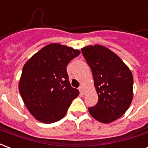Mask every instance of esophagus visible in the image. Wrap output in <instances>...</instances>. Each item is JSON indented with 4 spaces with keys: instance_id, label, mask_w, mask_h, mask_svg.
<instances>
[{
    "instance_id": "esophagus-1",
    "label": "esophagus",
    "mask_w": 148,
    "mask_h": 148,
    "mask_svg": "<svg viewBox=\"0 0 148 148\" xmlns=\"http://www.w3.org/2000/svg\"><path fill=\"white\" fill-rule=\"evenodd\" d=\"M79 92H80V94H81V95H84V94L85 93L84 88V87H83V86H80V87H79Z\"/></svg>"
}]
</instances>
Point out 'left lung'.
<instances>
[{"instance_id": "1", "label": "left lung", "mask_w": 148, "mask_h": 148, "mask_svg": "<svg viewBox=\"0 0 148 148\" xmlns=\"http://www.w3.org/2000/svg\"><path fill=\"white\" fill-rule=\"evenodd\" d=\"M81 51L92 71L99 96L96 105L88 108L89 113L99 122H113L125 113L132 101L131 70L115 53L104 46H87Z\"/></svg>"}]
</instances>
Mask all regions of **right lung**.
Here are the masks:
<instances>
[{"label":"right lung","instance_id":"add662e5","mask_svg":"<svg viewBox=\"0 0 148 148\" xmlns=\"http://www.w3.org/2000/svg\"><path fill=\"white\" fill-rule=\"evenodd\" d=\"M80 53L60 43H51L34 53L23 68L19 90L29 112L38 121L62 119L79 90L69 83L66 67Z\"/></svg>","mask_w":148,"mask_h":148}]
</instances>
